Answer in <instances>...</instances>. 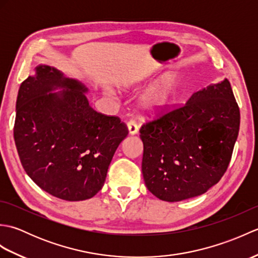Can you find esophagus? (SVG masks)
I'll return each instance as SVG.
<instances>
[{
  "mask_svg": "<svg viewBox=\"0 0 258 258\" xmlns=\"http://www.w3.org/2000/svg\"><path fill=\"white\" fill-rule=\"evenodd\" d=\"M127 128H128V133L131 135H136L139 133V126L136 125L134 120H130L127 123Z\"/></svg>",
  "mask_w": 258,
  "mask_h": 258,
  "instance_id": "esophagus-1",
  "label": "esophagus"
}]
</instances>
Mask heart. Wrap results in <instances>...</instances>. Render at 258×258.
<instances>
[{
	"instance_id": "heart-1",
	"label": "heart",
	"mask_w": 258,
	"mask_h": 258,
	"mask_svg": "<svg viewBox=\"0 0 258 258\" xmlns=\"http://www.w3.org/2000/svg\"><path fill=\"white\" fill-rule=\"evenodd\" d=\"M139 86V82H126L122 84V89L125 91H132ZM176 80L169 74L150 86L143 94H141L138 100V106L141 113L145 116H154L164 111L173 100L175 92H176ZM108 94L113 95L114 93L109 91Z\"/></svg>"
}]
</instances>
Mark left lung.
Returning a JSON list of instances; mask_svg holds the SVG:
<instances>
[{
    "instance_id": "1",
    "label": "left lung",
    "mask_w": 258,
    "mask_h": 258,
    "mask_svg": "<svg viewBox=\"0 0 258 258\" xmlns=\"http://www.w3.org/2000/svg\"><path fill=\"white\" fill-rule=\"evenodd\" d=\"M240 123L231 83L195 92L185 105L142 126V173L147 189L165 202L206 193L231 162Z\"/></svg>"
}]
</instances>
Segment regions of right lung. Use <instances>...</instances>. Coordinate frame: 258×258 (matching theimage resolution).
Wrapping results in <instances>:
<instances>
[{
  "label": "right lung",
  "instance_id": "right-lung-1",
  "mask_svg": "<svg viewBox=\"0 0 258 258\" xmlns=\"http://www.w3.org/2000/svg\"><path fill=\"white\" fill-rule=\"evenodd\" d=\"M87 92L80 81L38 65L16 100L14 141L22 166L38 187L64 201L89 200L102 189L128 134L118 117L90 106Z\"/></svg>",
  "mask_w": 258,
  "mask_h": 258
}]
</instances>
